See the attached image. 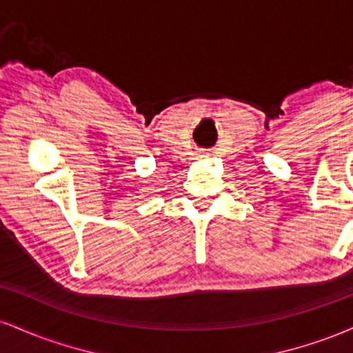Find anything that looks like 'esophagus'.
Segmentation results:
<instances>
[{
    "mask_svg": "<svg viewBox=\"0 0 353 353\" xmlns=\"http://www.w3.org/2000/svg\"><path fill=\"white\" fill-rule=\"evenodd\" d=\"M202 157H204V156H202Z\"/></svg>",
    "mask_w": 353,
    "mask_h": 353,
    "instance_id": "obj_1",
    "label": "esophagus"
}]
</instances>
